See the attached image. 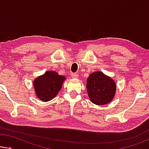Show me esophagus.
I'll list each match as a JSON object with an SVG mask.
<instances>
[{
	"label": "esophagus",
	"mask_w": 149,
	"mask_h": 149,
	"mask_svg": "<svg viewBox=\"0 0 149 149\" xmlns=\"http://www.w3.org/2000/svg\"><path fill=\"white\" fill-rule=\"evenodd\" d=\"M78 77H79V75L77 73H72V74H71V77H72V79H77V78H78Z\"/></svg>",
	"instance_id": "esophagus-1"
}]
</instances>
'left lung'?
Here are the masks:
<instances>
[{
	"instance_id": "8db88e82",
	"label": "left lung",
	"mask_w": 149,
	"mask_h": 149,
	"mask_svg": "<svg viewBox=\"0 0 149 149\" xmlns=\"http://www.w3.org/2000/svg\"><path fill=\"white\" fill-rule=\"evenodd\" d=\"M86 87L89 100L96 105H104L111 102L117 90L115 81L101 71H95L89 74Z\"/></svg>"
}]
</instances>
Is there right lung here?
Wrapping results in <instances>:
<instances>
[{"label":"right lung","instance_id":"1","mask_svg":"<svg viewBox=\"0 0 149 149\" xmlns=\"http://www.w3.org/2000/svg\"><path fill=\"white\" fill-rule=\"evenodd\" d=\"M66 78L56 71L47 70L33 81L36 96L40 100L48 102L58 95Z\"/></svg>","mask_w":149,"mask_h":149}]
</instances>
